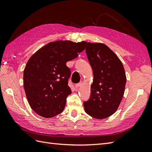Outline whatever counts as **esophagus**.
<instances>
[{"label": "esophagus", "mask_w": 152, "mask_h": 152, "mask_svg": "<svg viewBox=\"0 0 152 152\" xmlns=\"http://www.w3.org/2000/svg\"><path fill=\"white\" fill-rule=\"evenodd\" d=\"M82 85V82H80V83H79V84H77L75 85V88H76V89H78V88H79V87H80Z\"/></svg>", "instance_id": "1"}]
</instances>
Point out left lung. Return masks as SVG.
<instances>
[{
    "label": "left lung",
    "mask_w": 152,
    "mask_h": 152,
    "mask_svg": "<svg viewBox=\"0 0 152 152\" xmlns=\"http://www.w3.org/2000/svg\"><path fill=\"white\" fill-rule=\"evenodd\" d=\"M86 52L93 72L91 96L84 103L85 112L97 119L117 111L125 91L126 75L120 59L103 43L86 42Z\"/></svg>",
    "instance_id": "left-lung-1"
}]
</instances>
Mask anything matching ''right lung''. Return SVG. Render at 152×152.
Here are the masks:
<instances>
[{
    "instance_id": "1",
    "label": "right lung",
    "mask_w": 152,
    "mask_h": 152,
    "mask_svg": "<svg viewBox=\"0 0 152 152\" xmlns=\"http://www.w3.org/2000/svg\"><path fill=\"white\" fill-rule=\"evenodd\" d=\"M85 41L50 42L28 59L23 72V86L31 109L44 118L61 113L66 97L72 93L68 86L70 70L66 63L85 49Z\"/></svg>"
}]
</instances>
